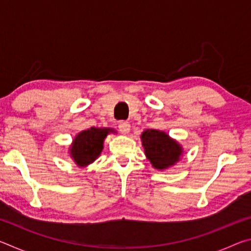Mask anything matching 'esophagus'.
I'll return each mask as SVG.
<instances>
[{
	"instance_id": "esophagus-1",
	"label": "esophagus",
	"mask_w": 251,
	"mask_h": 251,
	"mask_svg": "<svg viewBox=\"0 0 251 251\" xmlns=\"http://www.w3.org/2000/svg\"><path fill=\"white\" fill-rule=\"evenodd\" d=\"M118 129L122 134H128L130 129V124L127 121H121L120 124H118Z\"/></svg>"
}]
</instances>
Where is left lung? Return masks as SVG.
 Wrapping results in <instances>:
<instances>
[{"label": "left lung", "mask_w": 251, "mask_h": 251, "mask_svg": "<svg viewBox=\"0 0 251 251\" xmlns=\"http://www.w3.org/2000/svg\"><path fill=\"white\" fill-rule=\"evenodd\" d=\"M145 154L152 166L157 169H166L178 161L181 147L164 131L147 129L142 135Z\"/></svg>", "instance_id": "obj_1"}]
</instances>
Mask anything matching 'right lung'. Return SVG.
<instances>
[{
	"label": "right lung",
	"mask_w": 251,
	"mask_h": 251,
	"mask_svg": "<svg viewBox=\"0 0 251 251\" xmlns=\"http://www.w3.org/2000/svg\"><path fill=\"white\" fill-rule=\"evenodd\" d=\"M109 130V128L91 127L76 136L71 148V156L78 166H86L99 157Z\"/></svg>",
	"instance_id": "obj_1"
}]
</instances>
